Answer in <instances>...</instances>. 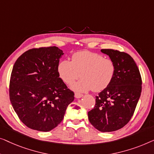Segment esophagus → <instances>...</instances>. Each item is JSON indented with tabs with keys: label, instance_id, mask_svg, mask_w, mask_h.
<instances>
[{
	"label": "esophagus",
	"instance_id": "1",
	"mask_svg": "<svg viewBox=\"0 0 154 154\" xmlns=\"http://www.w3.org/2000/svg\"><path fill=\"white\" fill-rule=\"evenodd\" d=\"M82 96H83V95L81 94H79V93H75V97L76 98H82Z\"/></svg>",
	"mask_w": 154,
	"mask_h": 154
}]
</instances>
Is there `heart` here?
I'll use <instances>...</instances> for the list:
<instances>
[{
	"label": "heart",
	"mask_w": 154,
	"mask_h": 154,
	"mask_svg": "<svg viewBox=\"0 0 154 154\" xmlns=\"http://www.w3.org/2000/svg\"><path fill=\"white\" fill-rule=\"evenodd\" d=\"M59 77L67 84H71L79 77L82 79L72 85L73 90L86 92L101 91L113 79L116 71L114 61L109 58L88 51H79L72 56V61L63 60L58 65Z\"/></svg>",
	"instance_id": "1"
}]
</instances>
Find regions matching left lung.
Wrapping results in <instances>:
<instances>
[{"mask_svg":"<svg viewBox=\"0 0 154 154\" xmlns=\"http://www.w3.org/2000/svg\"><path fill=\"white\" fill-rule=\"evenodd\" d=\"M115 64L116 71L109 86L96 96V105L88 112V120L101 132L123 128L133 116L142 92V78L135 60L125 52L101 49Z\"/></svg>","mask_w":154,"mask_h":154,"instance_id":"8db88e82","label":"left lung"}]
</instances>
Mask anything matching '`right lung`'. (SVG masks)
Returning <instances> with one entry per match:
<instances>
[{"instance_id": "1", "label": "right lung", "mask_w": 154, "mask_h": 154, "mask_svg": "<svg viewBox=\"0 0 154 154\" xmlns=\"http://www.w3.org/2000/svg\"><path fill=\"white\" fill-rule=\"evenodd\" d=\"M64 54L57 47L29 49L17 58L10 82V99L17 116L29 128L47 132L63 119L74 92L59 77Z\"/></svg>"}]
</instances>
